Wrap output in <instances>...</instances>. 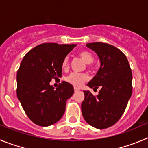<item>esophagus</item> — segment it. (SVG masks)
<instances>
[{
	"mask_svg": "<svg viewBox=\"0 0 148 148\" xmlns=\"http://www.w3.org/2000/svg\"><path fill=\"white\" fill-rule=\"evenodd\" d=\"M79 88H77L74 87V91H75V92H77V91H79Z\"/></svg>",
	"mask_w": 148,
	"mask_h": 148,
	"instance_id": "obj_1",
	"label": "esophagus"
}]
</instances>
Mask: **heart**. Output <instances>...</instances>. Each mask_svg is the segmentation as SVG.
I'll use <instances>...</instances> for the list:
<instances>
[{"label":"heart","instance_id":"obj_1","mask_svg":"<svg viewBox=\"0 0 148 148\" xmlns=\"http://www.w3.org/2000/svg\"><path fill=\"white\" fill-rule=\"evenodd\" d=\"M79 56L81 59L86 62V64H90L94 62V57L90 52L87 51H82L79 53ZM89 66V65H88ZM69 66V58L66 57L62 62V68L63 69H67ZM88 77L84 73H71L65 77V80L69 84H71L74 87H80L82 84L88 80Z\"/></svg>","mask_w":148,"mask_h":148}]
</instances>
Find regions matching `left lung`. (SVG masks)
<instances>
[{
    "instance_id": "obj_1",
    "label": "left lung",
    "mask_w": 148,
    "mask_h": 148,
    "mask_svg": "<svg viewBox=\"0 0 148 148\" xmlns=\"http://www.w3.org/2000/svg\"><path fill=\"white\" fill-rule=\"evenodd\" d=\"M96 52L100 68L87 86L101 88L94 96L84 90L82 114L88 124L98 129L114 125L121 118L132 94V72L126 56L112 45L91 42L86 45Z\"/></svg>"
}]
</instances>
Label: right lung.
Instances as JSON below:
<instances>
[{
	"mask_svg": "<svg viewBox=\"0 0 148 148\" xmlns=\"http://www.w3.org/2000/svg\"><path fill=\"white\" fill-rule=\"evenodd\" d=\"M76 46L42 43L31 49L21 61L17 74V96L26 115L38 125H51L64 114L74 88L62 81L54 90L50 82L61 77L62 60Z\"/></svg>",
	"mask_w": 148,
	"mask_h": 148,
	"instance_id": "obj_1",
	"label": "right lung"
}]
</instances>
